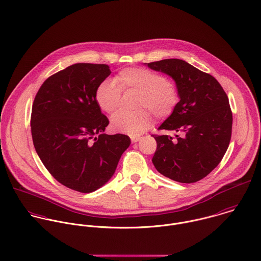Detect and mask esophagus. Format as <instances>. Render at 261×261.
Listing matches in <instances>:
<instances>
[{
	"label": "esophagus",
	"mask_w": 261,
	"mask_h": 261,
	"mask_svg": "<svg viewBox=\"0 0 261 261\" xmlns=\"http://www.w3.org/2000/svg\"><path fill=\"white\" fill-rule=\"evenodd\" d=\"M140 140H141V137H138V136H132V137H130L132 143H137V142H139Z\"/></svg>",
	"instance_id": "34e87169"
}]
</instances>
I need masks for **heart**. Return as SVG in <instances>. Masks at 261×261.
I'll return each instance as SVG.
<instances>
[{
    "mask_svg": "<svg viewBox=\"0 0 261 261\" xmlns=\"http://www.w3.org/2000/svg\"><path fill=\"white\" fill-rule=\"evenodd\" d=\"M128 90L138 92L135 102L138 109L115 112L111 117V126L133 136L151 126L152 115L147 109L156 117L164 118L173 112L179 100L177 86L171 79L147 68L129 67L119 71L113 80H103L95 90V101L103 112L111 113L118 106L120 91Z\"/></svg>",
    "mask_w": 261,
    "mask_h": 261,
    "instance_id": "b5f03b06",
    "label": "heart"
}]
</instances>
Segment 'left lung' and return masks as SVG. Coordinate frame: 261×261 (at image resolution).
Listing matches in <instances>:
<instances>
[{"label":"left lung","instance_id":"8db88e82","mask_svg":"<svg viewBox=\"0 0 261 261\" xmlns=\"http://www.w3.org/2000/svg\"><path fill=\"white\" fill-rule=\"evenodd\" d=\"M148 67L171 76L180 101L159 129L178 133L152 135L157 150L152 159L158 172L181 183H193L222 161L232 135V110L221 84L185 61L168 59Z\"/></svg>","mask_w":261,"mask_h":261}]
</instances>
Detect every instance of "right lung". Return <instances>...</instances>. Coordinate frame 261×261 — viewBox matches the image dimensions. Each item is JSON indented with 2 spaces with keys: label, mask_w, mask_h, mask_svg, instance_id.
I'll return each mask as SVG.
<instances>
[{
  "label": "right lung",
  "mask_w": 261,
  "mask_h": 261,
  "mask_svg": "<svg viewBox=\"0 0 261 261\" xmlns=\"http://www.w3.org/2000/svg\"><path fill=\"white\" fill-rule=\"evenodd\" d=\"M111 71L104 64H75L48 77L32 105L31 135L41 162L61 184L89 193L115 172L130 140L103 134L108 118L95 90Z\"/></svg>",
  "instance_id": "right-lung-1"
}]
</instances>
